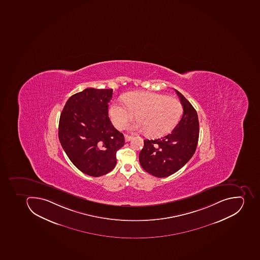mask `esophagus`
I'll return each instance as SVG.
<instances>
[{"label": "esophagus", "mask_w": 260, "mask_h": 260, "mask_svg": "<svg viewBox=\"0 0 260 260\" xmlns=\"http://www.w3.org/2000/svg\"><path fill=\"white\" fill-rule=\"evenodd\" d=\"M132 138H133V137H132V136L125 135V142H129V141H131Z\"/></svg>", "instance_id": "1"}]
</instances>
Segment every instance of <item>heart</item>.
Masks as SVG:
<instances>
[{"label":"heart","mask_w":260,"mask_h":260,"mask_svg":"<svg viewBox=\"0 0 260 260\" xmlns=\"http://www.w3.org/2000/svg\"><path fill=\"white\" fill-rule=\"evenodd\" d=\"M183 108L178 100L169 95L149 91H133L125 95L124 102L117 101L110 114L115 127L122 129L135 114L139 120L132 125L133 131H146L153 138L170 133L182 117Z\"/></svg>","instance_id":"obj_1"}]
</instances>
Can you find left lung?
Here are the masks:
<instances>
[{
    "mask_svg": "<svg viewBox=\"0 0 260 260\" xmlns=\"http://www.w3.org/2000/svg\"><path fill=\"white\" fill-rule=\"evenodd\" d=\"M183 106V114L171 133L160 139L145 140L139 154L145 171L157 177H166L182 169L197 150L199 119L197 110L182 93L175 90Z\"/></svg>",
    "mask_w": 260,
    "mask_h": 260,
    "instance_id": "8db88e82",
    "label": "left lung"
}]
</instances>
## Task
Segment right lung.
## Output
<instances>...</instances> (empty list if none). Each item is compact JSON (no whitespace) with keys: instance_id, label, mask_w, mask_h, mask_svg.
<instances>
[{"instance_id":"right-lung-1","label":"right lung","mask_w":260,"mask_h":260,"mask_svg":"<svg viewBox=\"0 0 260 260\" xmlns=\"http://www.w3.org/2000/svg\"><path fill=\"white\" fill-rule=\"evenodd\" d=\"M113 89L87 88L68 100L59 122V140L70 161L91 177L110 173L124 137L108 116Z\"/></svg>"}]
</instances>
